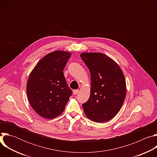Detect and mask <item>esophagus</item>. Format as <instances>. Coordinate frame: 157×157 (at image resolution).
<instances>
[{"label": "esophagus", "mask_w": 157, "mask_h": 157, "mask_svg": "<svg viewBox=\"0 0 157 157\" xmlns=\"http://www.w3.org/2000/svg\"><path fill=\"white\" fill-rule=\"evenodd\" d=\"M73 93L74 95H76V94H77L79 93V90H78V89H76V90H74L73 91Z\"/></svg>", "instance_id": "esophagus-1"}]
</instances>
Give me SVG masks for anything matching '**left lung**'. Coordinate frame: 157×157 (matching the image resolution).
Wrapping results in <instances>:
<instances>
[{
  "label": "left lung",
  "instance_id": "obj_1",
  "mask_svg": "<svg viewBox=\"0 0 157 157\" xmlns=\"http://www.w3.org/2000/svg\"><path fill=\"white\" fill-rule=\"evenodd\" d=\"M81 59L91 73V93L82 104L86 116L92 121L104 122L119 113L126 96V83L119 66L101 53H82Z\"/></svg>",
  "mask_w": 157,
  "mask_h": 157
}]
</instances>
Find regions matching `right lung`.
Wrapping results in <instances>:
<instances>
[{
	"label": "right lung",
	"mask_w": 157,
	"mask_h": 157,
	"mask_svg": "<svg viewBox=\"0 0 157 157\" xmlns=\"http://www.w3.org/2000/svg\"><path fill=\"white\" fill-rule=\"evenodd\" d=\"M71 54L55 51L44 56L32 71L27 84L29 102L42 117L53 119L60 115L72 95L63 75Z\"/></svg>",
	"instance_id": "right-lung-1"
}]
</instances>
